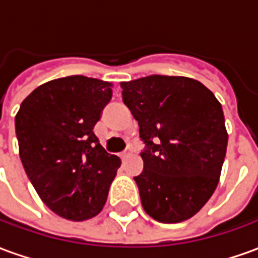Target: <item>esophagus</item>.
Listing matches in <instances>:
<instances>
[{
    "mask_svg": "<svg viewBox=\"0 0 258 258\" xmlns=\"http://www.w3.org/2000/svg\"><path fill=\"white\" fill-rule=\"evenodd\" d=\"M130 156V151H124L123 153H120V157H121V160H125L127 157Z\"/></svg>",
    "mask_w": 258,
    "mask_h": 258,
    "instance_id": "esophagus-1",
    "label": "esophagus"
}]
</instances>
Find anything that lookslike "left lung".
<instances>
[{
  "mask_svg": "<svg viewBox=\"0 0 258 258\" xmlns=\"http://www.w3.org/2000/svg\"><path fill=\"white\" fill-rule=\"evenodd\" d=\"M123 101L146 145L134 177L146 214L164 224L194 217L214 194L228 133L221 103L200 81L160 76L123 81Z\"/></svg>",
  "mask_w": 258,
  "mask_h": 258,
  "instance_id": "8db88e82",
  "label": "left lung"
}]
</instances>
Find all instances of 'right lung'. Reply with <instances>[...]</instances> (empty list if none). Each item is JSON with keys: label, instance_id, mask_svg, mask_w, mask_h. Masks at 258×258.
I'll use <instances>...</instances> for the list:
<instances>
[{"label": "right lung", "instance_id": "1", "mask_svg": "<svg viewBox=\"0 0 258 258\" xmlns=\"http://www.w3.org/2000/svg\"><path fill=\"white\" fill-rule=\"evenodd\" d=\"M112 83L85 76L37 87L15 117L19 156L38 196L70 221L99 214L121 160L94 134Z\"/></svg>", "mask_w": 258, "mask_h": 258}]
</instances>
